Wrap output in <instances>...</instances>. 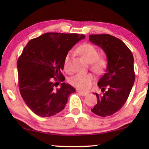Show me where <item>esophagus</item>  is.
Returning a JSON list of instances; mask_svg holds the SVG:
<instances>
[{"mask_svg":"<svg viewBox=\"0 0 149 149\" xmlns=\"http://www.w3.org/2000/svg\"><path fill=\"white\" fill-rule=\"evenodd\" d=\"M77 92L79 93L80 95H81L82 96H87L88 95L87 93H85V92H82V91H77Z\"/></svg>","mask_w":149,"mask_h":149,"instance_id":"1","label":"esophagus"}]
</instances>
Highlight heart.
<instances>
[{
    "label": "heart",
    "mask_w": 149,
    "mask_h": 149,
    "mask_svg": "<svg viewBox=\"0 0 149 149\" xmlns=\"http://www.w3.org/2000/svg\"><path fill=\"white\" fill-rule=\"evenodd\" d=\"M76 52L82 56L87 61L91 63V70L97 74H101L104 72L108 65V60L104 56H99V52L94 45L84 43L76 49ZM72 55L68 52L64 59V66L65 71L72 72ZM95 81L92 74H77L70 78V83L72 86L82 91H87L91 87Z\"/></svg>",
    "instance_id": "heart-1"
}]
</instances>
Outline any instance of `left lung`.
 Instances as JSON below:
<instances>
[{
  "instance_id": "8db88e82",
  "label": "left lung",
  "mask_w": 149,
  "mask_h": 149,
  "mask_svg": "<svg viewBox=\"0 0 149 149\" xmlns=\"http://www.w3.org/2000/svg\"><path fill=\"white\" fill-rule=\"evenodd\" d=\"M89 41L102 48L108 60L107 72L98 82L103 95L95 93L97 103L91 111L99 116H109L119 111L129 97L135 78L134 59L124 42L112 35H90Z\"/></svg>"
}]
</instances>
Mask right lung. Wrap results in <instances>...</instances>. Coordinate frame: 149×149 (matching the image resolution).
Instances as JSON below:
<instances>
[{"label":"right lung","instance_id":"right-lung-1","mask_svg":"<svg viewBox=\"0 0 149 149\" xmlns=\"http://www.w3.org/2000/svg\"><path fill=\"white\" fill-rule=\"evenodd\" d=\"M77 33H47L28 42L17 62L20 94L30 109L41 117H50L64 109L72 85L58 81L65 77L64 59L69 50L85 38Z\"/></svg>","mask_w":149,"mask_h":149}]
</instances>
